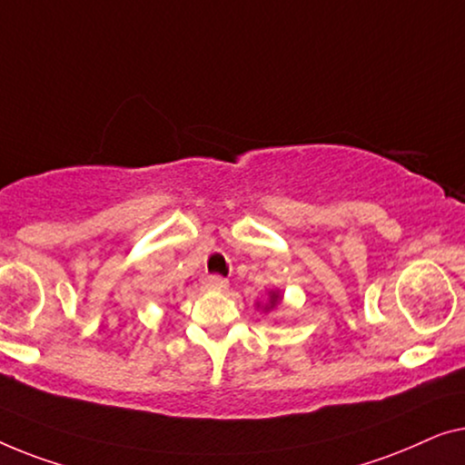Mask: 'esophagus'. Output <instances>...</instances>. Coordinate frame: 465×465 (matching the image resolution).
Instances as JSON below:
<instances>
[{"label":"esophagus","mask_w":465,"mask_h":465,"mask_svg":"<svg viewBox=\"0 0 465 465\" xmlns=\"http://www.w3.org/2000/svg\"><path fill=\"white\" fill-rule=\"evenodd\" d=\"M202 286L208 291H225L230 282H227V278L223 276H217V273H211V276H204L202 278Z\"/></svg>","instance_id":"obj_1"}]
</instances>
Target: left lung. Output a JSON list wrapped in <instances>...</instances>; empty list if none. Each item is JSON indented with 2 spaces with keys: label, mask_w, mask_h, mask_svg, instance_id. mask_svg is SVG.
Listing matches in <instances>:
<instances>
[{
  "label": "left lung",
  "mask_w": 465,
  "mask_h": 465,
  "mask_svg": "<svg viewBox=\"0 0 465 465\" xmlns=\"http://www.w3.org/2000/svg\"><path fill=\"white\" fill-rule=\"evenodd\" d=\"M276 301H278V295H276V292H273V295H272V305L276 303Z\"/></svg>",
  "instance_id": "obj_1"
}]
</instances>
